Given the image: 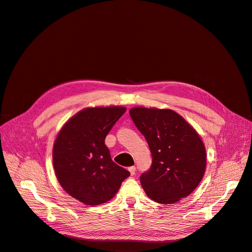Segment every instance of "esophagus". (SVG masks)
Returning <instances> with one entry per match:
<instances>
[{
    "label": "esophagus",
    "mask_w": 252,
    "mask_h": 252,
    "mask_svg": "<svg viewBox=\"0 0 252 252\" xmlns=\"http://www.w3.org/2000/svg\"><path fill=\"white\" fill-rule=\"evenodd\" d=\"M128 169H129V172H130V175H131V176L135 175V166H130Z\"/></svg>",
    "instance_id": "1"
}]
</instances>
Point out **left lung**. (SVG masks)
<instances>
[{
    "label": "left lung",
    "instance_id": "left-lung-1",
    "mask_svg": "<svg viewBox=\"0 0 252 252\" xmlns=\"http://www.w3.org/2000/svg\"><path fill=\"white\" fill-rule=\"evenodd\" d=\"M129 115L152 154V164L139 178L147 195L159 204L188 196L206 169V149L197 132L170 109L135 107Z\"/></svg>",
    "mask_w": 252,
    "mask_h": 252
}]
</instances>
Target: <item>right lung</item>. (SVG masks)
<instances>
[{
	"instance_id": "obj_1",
	"label": "right lung",
	"mask_w": 252,
	"mask_h": 252,
	"mask_svg": "<svg viewBox=\"0 0 252 252\" xmlns=\"http://www.w3.org/2000/svg\"><path fill=\"white\" fill-rule=\"evenodd\" d=\"M122 106L86 108L70 119L58 134L53 160L63 189L89 206L112 199L130 173L112 160L104 140L123 116Z\"/></svg>"
}]
</instances>
